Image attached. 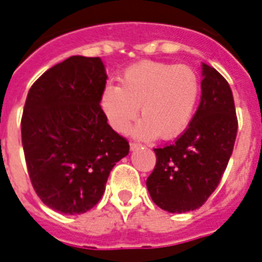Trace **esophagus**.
Wrapping results in <instances>:
<instances>
[{"label": "esophagus", "instance_id": "esophagus-1", "mask_svg": "<svg viewBox=\"0 0 262 262\" xmlns=\"http://www.w3.org/2000/svg\"><path fill=\"white\" fill-rule=\"evenodd\" d=\"M138 148H141V144H140V142H136V141L130 142V149L132 150H136V149H138Z\"/></svg>", "mask_w": 262, "mask_h": 262}]
</instances>
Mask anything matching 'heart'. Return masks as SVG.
<instances>
[{"mask_svg":"<svg viewBox=\"0 0 262 262\" xmlns=\"http://www.w3.org/2000/svg\"><path fill=\"white\" fill-rule=\"evenodd\" d=\"M199 97L201 79L192 67L145 60L125 70L120 87L107 83L99 105L114 130L127 132L140 107L135 135L171 140L188 127Z\"/></svg>","mask_w":262,"mask_h":262,"instance_id":"heart-1","label":"heart"}]
</instances>
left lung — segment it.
<instances>
[{"instance_id":"1","label":"left lung","mask_w":262,"mask_h":262,"mask_svg":"<svg viewBox=\"0 0 262 262\" xmlns=\"http://www.w3.org/2000/svg\"><path fill=\"white\" fill-rule=\"evenodd\" d=\"M201 103L175 142L155 148L156 165L146 187L152 201L168 212H187L205 205L227 167L238 121L233 93L215 69L202 66Z\"/></svg>"}]
</instances>
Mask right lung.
<instances>
[{"instance_id":"right-lung-1","label":"right lung","mask_w":262,"mask_h":262,"mask_svg":"<svg viewBox=\"0 0 262 262\" xmlns=\"http://www.w3.org/2000/svg\"><path fill=\"white\" fill-rule=\"evenodd\" d=\"M106 79L99 57L71 56L28 93L21 140L29 179L42 203L61 214L94 207L113 167L129 153L99 105Z\"/></svg>"}]
</instances>
